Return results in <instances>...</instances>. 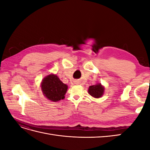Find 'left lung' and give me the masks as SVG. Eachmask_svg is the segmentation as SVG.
<instances>
[{"label": "left lung", "mask_w": 150, "mask_h": 150, "mask_svg": "<svg viewBox=\"0 0 150 150\" xmlns=\"http://www.w3.org/2000/svg\"><path fill=\"white\" fill-rule=\"evenodd\" d=\"M89 94L94 98H100L104 93V88L101 84L91 86L88 90Z\"/></svg>", "instance_id": "1"}]
</instances>
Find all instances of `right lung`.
I'll return each instance as SVG.
<instances>
[{
	"mask_svg": "<svg viewBox=\"0 0 150 150\" xmlns=\"http://www.w3.org/2000/svg\"><path fill=\"white\" fill-rule=\"evenodd\" d=\"M41 88L44 96L49 100L56 102L64 98L67 86L56 75L50 74L43 79Z\"/></svg>",
	"mask_w": 150,
	"mask_h": 150,
	"instance_id": "1",
	"label": "right lung"
}]
</instances>
